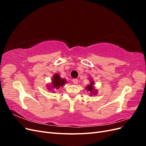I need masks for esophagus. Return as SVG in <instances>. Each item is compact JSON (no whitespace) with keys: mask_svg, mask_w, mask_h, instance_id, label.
Returning <instances> with one entry per match:
<instances>
[{"mask_svg":"<svg viewBox=\"0 0 146 146\" xmlns=\"http://www.w3.org/2000/svg\"><path fill=\"white\" fill-rule=\"evenodd\" d=\"M72 82H73L74 84H77V83H78V80H77V79H76V78L72 79Z\"/></svg>","mask_w":146,"mask_h":146,"instance_id":"1","label":"esophagus"}]
</instances>
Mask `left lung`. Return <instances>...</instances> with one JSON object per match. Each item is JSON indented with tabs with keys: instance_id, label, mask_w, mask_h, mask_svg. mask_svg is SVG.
Returning a JSON list of instances; mask_svg holds the SVG:
<instances>
[{
	"instance_id": "obj_1",
	"label": "left lung",
	"mask_w": 146,
	"mask_h": 146,
	"mask_svg": "<svg viewBox=\"0 0 146 146\" xmlns=\"http://www.w3.org/2000/svg\"><path fill=\"white\" fill-rule=\"evenodd\" d=\"M92 84H93V83L91 82V85H92ZM88 90H89L90 91H91L92 90H93V88H92V86H88Z\"/></svg>"
}]
</instances>
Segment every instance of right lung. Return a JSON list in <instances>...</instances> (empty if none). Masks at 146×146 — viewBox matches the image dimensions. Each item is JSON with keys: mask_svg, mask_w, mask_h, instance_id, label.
<instances>
[{"mask_svg": "<svg viewBox=\"0 0 146 146\" xmlns=\"http://www.w3.org/2000/svg\"><path fill=\"white\" fill-rule=\"evenodd\" d=\"M66 83V80L63 78H61L58 74H55L54 77H53L52 81V88L53 89H58L61 86H63Z\"/></svg>", "mask_w": 146, "mask_h": 146, "instance_id": "add662e5", "label": "right lung"}]
</instances>
